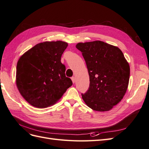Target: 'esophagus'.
Segmentation results:
<instances>
[{
    "mask_svg": "<svg viewBox=\"0 0 149 149\" xmlns=\"http://www.w3.org/2000/svg\"><path fill=\"white\" fill-rule=\"evenodd\" d=\"M71 79H72V82H73L74 84L75 82V77H72V78H71Z\"/></svg>",
    "mask_w": 149,
    "mask_h": 149,
    "instance_id": "esophagus-1",
    "label": "esophagus"
}]
</instances>
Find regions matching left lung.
Listing matches in <instances>:
<instances>
[{
	"mask_svg": "<svg viewBox=\"0 0 149 149\" xmlns=\"http://www.w3.org/2000/svg\"><path fill=\"white\" fill-rule=\"evenodd\" d=\"M90 78L87 91L82 97L88 107L109 111L124 97L128 87L130 66L117 47L102 41L78 43Z\"/></svg>",
	"mask_w": 149,
	"mask_h": 149,
	"instance_id": "obj_1",
	"label": "left lung"
}]
</instances>
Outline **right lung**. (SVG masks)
<instances>
[{
	"label": "right lung",
	"mask_w": 149,
	"mask_h": 149,
	"mask_svg": "<svg viewBox=\"0 0 149 149\" xmlns=\"http://www.w3.org/2000/svg\"><path fill=\"white\" fill-rule=\"evenodd\" d=\"M67 46L62 41L42 42L20 57L16 69L17 87L33 107L46 108L54 105L72 85L61 61Z\"/></svg>",
	"instance_id": "right-lung-1"
}]
</instances>
